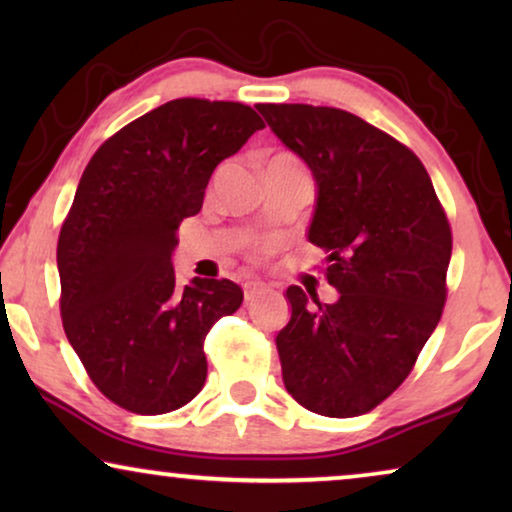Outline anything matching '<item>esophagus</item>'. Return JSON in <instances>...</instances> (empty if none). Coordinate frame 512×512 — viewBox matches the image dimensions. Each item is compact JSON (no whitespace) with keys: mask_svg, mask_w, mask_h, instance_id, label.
Instances as JSON below:
<instances>
[{"mask_svg":"<svg viewBox=\"0 0 512 512\" xmlns=\"http://www.w3.org/2000/svg\"><path fill=\"white\" fill-rule=\"evenodd\" d=\"M268 286L263 282H256V279H251V282H244V300H254L258 293H263Z\"/></svg>","mask_w":512,"mask_h":512,"instance_id":"esophagus-1","label":"esophagus"}]
</instances>
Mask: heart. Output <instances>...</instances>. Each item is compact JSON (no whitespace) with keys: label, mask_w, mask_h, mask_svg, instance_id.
Instances as JSON below:
<instances>
[{"label":"heart","mask_w":512,"mask_h":512,"mask_svg":"<svg viewBox=\"0 0 512 512\" xmlns=\"http://www.w3.org/2000/svg\"><path fill=\"white\" fill-rule=\"evenodd\" d=\"M270 160H293V163H298V160H296V158L286 156V153H279V156H275V158H270Z\"/></svg>","instance_id":"1"}]
</instances>
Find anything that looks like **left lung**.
<instances>
[{
	"label": "left lung",
	"mask_w": 512,
	"mask_h": 512,
	"mask_svg": "<svg viewBox=\"0 0 512 512\" xmlns=\"http://www.w3.org/2000/svg\"><path fill=\"white\" fill-rule=\"evenodd\" d=\"M317 184L307 240L326 251L338 300L289 286L277 333L284 387L324 417H356L394 394L436 331L452 230L408 146L349 111L258 104ZM310 292V291H307Z\"/></svg>",
	"instance_id": "left-lung-1"
}]
</instances>
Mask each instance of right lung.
<instances>
[{
	"label": "right lung",
	"mask_w": 512,
	"mask_h": 512,
	"mask_svg": "<svg viewBox=\"0 0 512 512\" xmlns=\"http://www.w3.org/2000/svg\"><path fill=\"white\" fill-rule=\"evenodd\" d=\"M263 128L247 104L181 97L118 130L83 170L58 240L62 326L95 387L125 410L165 415L205 384L209 328L244 293L200 277L179 289L172 251L214 167Z\"/></svg>",
	"instance_id": "1"
}]
</instances>
